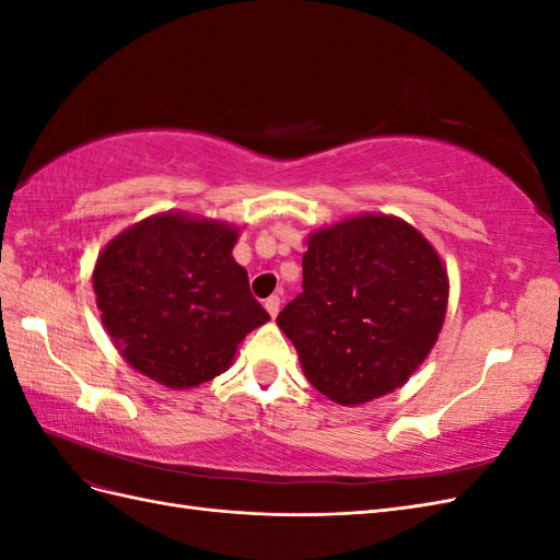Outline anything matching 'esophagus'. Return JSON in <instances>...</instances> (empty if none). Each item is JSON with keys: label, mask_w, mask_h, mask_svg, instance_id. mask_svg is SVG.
<instances>
[{"label": "esophagus", "mask_w": 560, "mask_h": 560, "mask_svg": "<svg viewBox=\"0 0 560 560\" xmlns=\"http://www.w3.org/2000/svg\"><path fill=\"white\" fill-rule=\"evenodd\" d=\"M264 306H266V311H268L270 317H276V315L280 313V296H268V299L264 301Z\"/></svg>", "instance_id": "esophagus-1"}]
</instances>
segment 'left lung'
I'll return each instance as SVG.
<instances>
[{
    "label": "left lung",
    "mask_w": 560,
    "mask_h": 560,
    "mask_svg": "<svg viewBox=\"0 0 560 560\" xmlns=\"http://www.w3.org/2000/svg\"><path fill=\"white\" fill-rule=\"evenodd\" d=\"M303 292L278 315L303 374L331 401L393 393L444 325L448 278L434 247L397 217L362 214L311 235Z\"/></svg>",
    "instance_id": "obj_1"
}]
</instances>
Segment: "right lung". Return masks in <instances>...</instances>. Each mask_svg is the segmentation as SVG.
<instances>
[{
	"label": "right lung",
	"instance_id": "obj_1",
	"mask_svg": "<svg viewBox=\"0 0 560 560\" xmlns=\"http://www.w3.org/2000/svg\"><path fill=\"white\" fill-rule=\"evenodd\" d=\"M235 238V226L167 212L100 254L97 308L132 369L167 387H196L226 371L243 338L270 319L231 257Z\"/></svg>",
	"mask_w": 560,
	"mask_h": 560
}]
</instances>
